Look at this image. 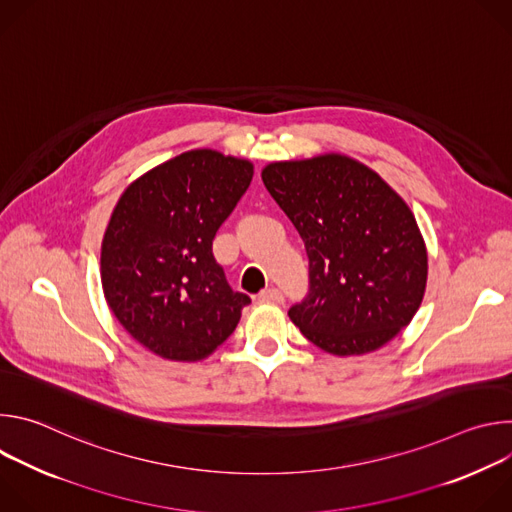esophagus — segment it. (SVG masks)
I'll list each match as a JSON object with an SVG mask.
<instances>
[{
    "instance_id": "1",
    "label": "esophagus",
    "mask_w": 512,
    "mask_h": 512,
    "mask_svg": "<svg viewBox=\"0 0 512 512\" xmlns=\"http://www.w3.org/2000/svg\"><path fill=\"white\" fill-rule=\"evenodd\" d=\"M259 300H261V302H265V304H281V302H283V294H281L279 289H275V287H269V289L261 291Z\"/></svg>"
}]
</instances>
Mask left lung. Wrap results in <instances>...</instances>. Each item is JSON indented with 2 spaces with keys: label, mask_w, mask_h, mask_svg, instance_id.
<instances>
[{
  "label": "left lung",
  "mask_w": 512,
  "mask_h": 512,
  "mask_svg": "<svg viewBox=\"0 0 512 512\" xmlns=\"http://www.w3.org/2000/svg\"><path fill=\"white\" fill-rule=\"evenodd\" d=\"M261 178L310 259L308 298L289 320L334 356L393 340L419 310L427 283V249L407 202L342 154L271 162Z\"/></svg>",
  "instance_id": "obj_1"
}]
</instances>
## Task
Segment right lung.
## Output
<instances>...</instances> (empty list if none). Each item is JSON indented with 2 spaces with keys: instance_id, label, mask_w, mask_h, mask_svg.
<instances>
[{
  "instance_id": "obj_1",
  "label": "right lung",
  "mask_w": 512,
  "mask_h": 512,
  "mask_svg": "<svg viewBox=\"0 0 512 512\" xmlns=\"http://www.w3.org/2000/svg\"><path fill=\"white\" fill-rule=\"evenodd\" d=\"M253 178V164L216 150L184 152L133 180L101 245L109 310L143 348L202 360L237 328L249 296L233 291L212 239Z\"/></svg>"
}]
</instances>
